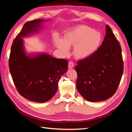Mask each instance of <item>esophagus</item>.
Wrapping results in <instances>:
<instances>
[{"instance_id": "esophagus-1", "label": "esophagus", "mask_w": 132, "mask_h": 132, "mask_svg": "<svg viewBox=\"0 0 132 132\" xmlns=\"http://www.w3.org/2000/svg\"><path fill=\"white\" fill-rule=\"evenodd\" d=\"M74 66V63L72 61H70L69 62V69L73 68Z\"/></svg>"}]
</instances>
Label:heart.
<instances>
[{
    "instance_id": "1",
    "label": "heart",
    "mask_w": 132,
    "mask_h": 132,
    "mask_svg": "<svg viewBox=\"0 0 132 132\" xmlns=\"http://www.w3.org/2000/svg\"><path fill=\"white\" fill-rule=\"evenodd\" d=\"M102 35L86 25H78L69 29L63 39L56 37V46L64 55L69 54V47L74 46L73 54L79 60L90 57L99 49L102 43Z\"/></svg>"
}]
</instances>
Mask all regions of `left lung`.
Wrapping results in <instances>:
<instances>
[{
  "mask_svg": "<svg viewBox=\"0 0 132 132\" xmlns=\"http://www.w3.org/2000/svg\"><path fill=\"white\" fill-rule=\"evenodd\" d=\"M104 39L97 51L75 66L77 88L89 102H97L115 93L123 73L121 48L111 28L106 25Z\"/></svg>",
  "mask_w": 132,
  "mask_h": 132,
  "instance_id": "8db88e82",
  "label": "left lung"
}]
</instances>
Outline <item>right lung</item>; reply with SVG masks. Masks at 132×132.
<instances>
[{"label": "right lung", "instance_id": "obj_1", "mask_svg": "<svg viewBox=\"0 0 132 132\" xmlns=\"http://www.w3.org/2000/svg\"><path fill=\"white\" fill-rule=\"evenodd\" d=\"M43 19L27 21L11 46L9 69L14 84L22 96L32 102L44 103L50 100L58 89L61 77L68 71V62L45 53L27 54L23 38L38 33Z\"/></svg>", "mask_w": 132, "mask_h": 132}]
</instances>
